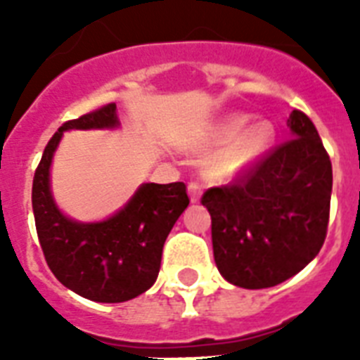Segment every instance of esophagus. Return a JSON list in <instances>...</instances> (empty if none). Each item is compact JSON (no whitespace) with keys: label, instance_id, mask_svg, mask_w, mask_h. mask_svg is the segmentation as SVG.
I'll list each match as a JSON object with an SVG mask.
<instances>
[{"label":"esophagus","instance_id":"obj_1","mask_svg":"<svg viewBox=\"0 0 360 360\" xmlns=\"http://www.w3.org/2000/svg\"><path fill=\"white\" fill-rule=\"evenodd\" d=\"M188 194H191V202L198 203L202 196V185L200 183H188Z\"/></svg>","mask_w":360,"mask_h":360}]
</instances>
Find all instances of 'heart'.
<instances>
[{
	"label": "heart",
	"instance_id": "b5f03b06",
	"mask_svg": "<svg viewBox=\"0 0 360 360\" xmlns=\"http://www.w3.org/2000/svg\"><path fill=\"white\" fill-rule=\"evenodd\" d=\"M246 127V117L233 115L228 117L209 134L207 143L211 147H224L214 153L207 162V174L217 181L237 179L265 157L273 143V129L265 123Z\"/></svg>",
	"mask_w": 360,
	"mask_h": 360
}]
</instances>
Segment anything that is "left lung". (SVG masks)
<instances>
[{
  "label": "left lung",
  "instance_id": "left-lung-1",
  "mask_svg": "<svg viewBox=\"0 0 360 360\" xmlns=\"http://www.w3.org/2000/svg\"><path fill=\"white\" fill-rule=\"evenodd\" d=\"M291 138L226 186L209 188L214 263L230 284L262 290L291 278L323 246L333 166L307 114L293 110Z\"/></svg>",
  "mask_w": 360,
  "mask_h": 360
}]
</instances>
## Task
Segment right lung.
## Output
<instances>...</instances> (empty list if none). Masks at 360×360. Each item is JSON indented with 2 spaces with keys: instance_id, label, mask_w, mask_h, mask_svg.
I'll use <instances>...</instances> for the list:
<instances>
[{
  "instance_id": "1",
  "label": "right lung",
  "mask_w": 360,
  "mask_h": 360,
  "mask_svg": "<svg viewBox=\"0 0 360 360\" xmlns=\"http://www.w3.org/2000/svg\"><path fill=\"white\" fill-rule=\"evenodd\" d=\"M117 127L114 103L61 124L44 147L31 191L48 267L65 288L95 302L130 301L155 284L164 240L191 202L185 183H143L123 209L101 222H78L59 211L50 191V166L65 130Z\"/></svg>"
}]
</instances>
